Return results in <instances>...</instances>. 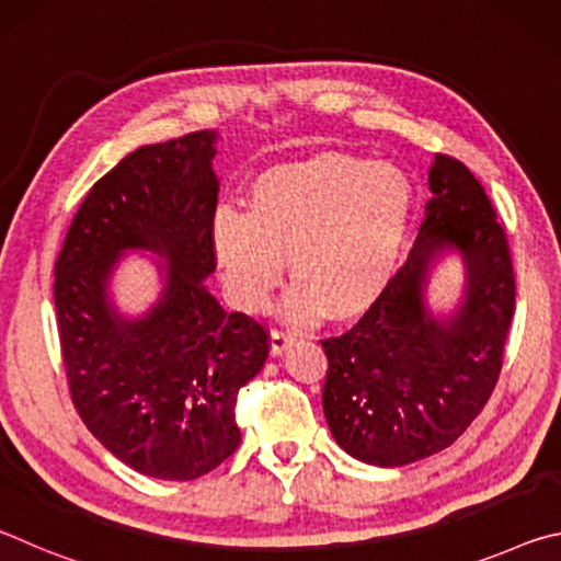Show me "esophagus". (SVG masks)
<instances>
[{"label":"esophagus","mask_w":561,"mask_h":561,"mask_svg":"<svg viewBox=\"0 0 561 561\" xmlns=\"http://www.w3.org/2000/svg\"><path fill=\"white\" fill-rule=\"evenodd\" d=\"M291 344H294V336L287 334V331L274 329L272 334H270V354L272 356H282L284 351H287Z\"/></svg>","instance_id":"obj_1"}]
</instances>
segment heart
<instances>
[{
    "instance_id": "heart-1",
    "label": "heart",
    "mask_w": 561,
    "mask_h": 561,
    "mask_svg": "<svg viewBox=\"0 0 561 561\" xmlns=\"http://www.w3.org/2000/svg\"><path fill=\"white\" fill-rule=\"evenodd\" d=\"M247 215L220 210L213 257L225 289L260 314L284 274L297 282L284 317L297 324L348 321L383 297L401 264L413 217V185L401 168L344 153L272 165L252 180Z\"/></svg>"
}]
</instances>
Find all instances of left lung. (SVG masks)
I'll return each instance as SVG.
<instances>
[{
  "instance_id": "8db88e82",
  "label": "left lung",
  "mask_w": 561,
  "mask_h": 561,
  "mask_svg": "<svg viewBox=\"0 0 561 561\" xmlns=\"http://www.w3.org/2000/svg\"><path fill=\"white\" fill-rule=\"evenodd\" d=\"M433 197L411 254L376 307L339 339L321 341V393L339 448L376 468L428 458L453 445L488 403L515 311L505 230L460 160L435 156ZM445 261L463 279L450 305L430 304Z\"/></svg>"
}]
</instances>
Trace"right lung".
<instances>
[{"label": "right lung", "mask_w": 561, "mask_h": 561, "mask_svg": "<svg viewBox=\"0 0 561 561\" xmlns=\"http://www.w3.org/2000/svg\"><path fill=\"white\" fill-rule=\"evenodd\" d=\"M217 130L140 146L91 187L56 260L54 301L81 421L113 458L156 480H195L240 445L234 403L270 354L257 321L207 289L215 272ZM133 251L159 291L144 312L115 297Z\"/></svg>", "instance_id": "obj_1"}]
</instances>
